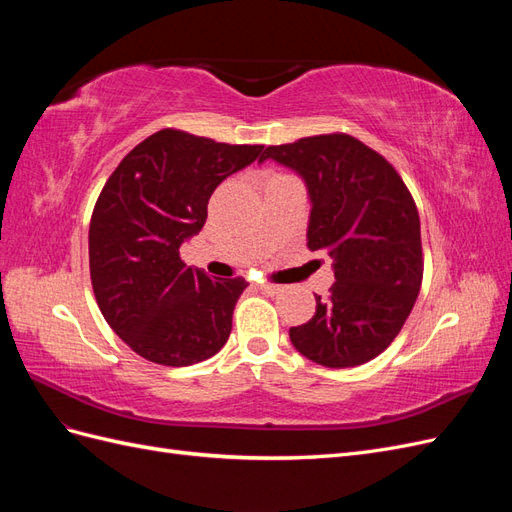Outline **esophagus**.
Returning <instances> with one entry per match:
<instances>
[{"label":"esophagus","instance_id":"1","mask_svg":"<svg viewBox=\"0 0 512 512\" xmlns=\"http://www.w3.org/2000/svg\"><path fill=\"white\" fill-rule=\"evenodd\" d=\"M262 292H267V294H277L282 290V286H277V284H260L258 286Z\"/></svg>","mask_w":512,"mask_h":512}]
</instances>
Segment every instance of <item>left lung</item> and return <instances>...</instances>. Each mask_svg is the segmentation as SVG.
Listing matches in <instances>:
<instances>
[{
    "label": "left lung",
    "instance_id": "obj_1",
    "mask_svg": "<svg viewBox=\"0 0 512 512\" xmlns=\"http://www.w3.org/2000/svg\"><path fill=\"white\" fill-rule=\"evenodd\" d=\"M290 166L312 198L307 247L333 258L335 284L290 342L324 367H356L391 346L423 282L421 220L395 166L344 132L271 145L260 156Z\"/></svg>",
    "mask_w": 512,
    "mask_h": 512
}]
</instances>
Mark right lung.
<instances>
[{"label":"right lung","mask_w":512,"mask_h":512,"mask_svg":"<svg viewBox=\"0 0 512 512\" xmlns=\"http://www.w3.org/2000/svg\"><path fill=\"white\" fill-rule=\"evenodd\" d=\"M262 147L164 128L106 179L89 224L91 286L104 320L143 359L185 367L228 342L247 282L188 267L179 247L205 226L213 190Z\"/></svg>","instance_id":"1"}]
</instances>
